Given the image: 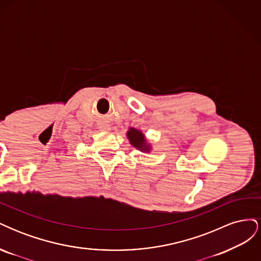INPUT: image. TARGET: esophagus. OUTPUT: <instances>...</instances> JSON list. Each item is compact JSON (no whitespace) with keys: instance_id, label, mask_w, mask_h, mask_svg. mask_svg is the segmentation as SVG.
Returning <instances> with one entry per match:
<instances>
[{"instance_id":"esophagus-1","label":"esophagus","mask_w":261,"mask_h":261,"mask_svg":"<svg viewBox=\"0 0 261 261\" xmlns=\"http://www.w3.org/2000/svg\"><path fill=\"white\" fill-rule=\"evenodd\" d=\"M100 128L102 130H109L110 129V126L109 125H100Z\"/></svg>"}]
</instances>
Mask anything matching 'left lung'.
I'll list each match as a JSON object with an SVG mask.
<instances>
[{"mask_svg":"<svg viewBox=\"0 0 261 261\" xmlns=\"http://www.w3.org/2000/svg\"><path fill=\"white\" fill-rule=\"evenodd\" d=\"M127 137L134 147L138 148L139 150H144V151H148L149 150V147L146 144L144 135L139 130L135 128H130L127 133Z\"/></svg>","mask_w":261,"mask_h":261,"instance_id":"obj_1","label":"left lung"}]
</instances>
